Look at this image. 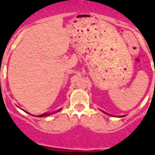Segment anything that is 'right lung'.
<instances>
[{
	"label": "right lung",
	"mask_w": 155,
	"mask_h": 155,
	"mask_svg": "<svg viewBox=\"0 0 155 155\" xmlns=\"http://www.w3.org/2000/svg\"><path fill=\"white\" fill-rule=\"evenodd\" d=\"M61 111V109H60V110H58L57 111ZM51 114H53V113H44V114H42V115H40V116H39V117H44V116H49V115H51Z\"/></svg>",
	"instance_id": "obj_1"
}]
</instances>
